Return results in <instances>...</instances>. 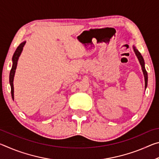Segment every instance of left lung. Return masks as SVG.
Instances as JSON below:
<instances>
[{"mask_svg":"<svg viewBox=\"0 0 159 159\" xmlns=\"http://www.w3.org/2000/svg\"><path fill=\"white\" fill-rule=\"evenodd\" d=\"M134 48V52H135V55H137V57H138V60L139 61V63L141 64V66H142V71H143V74H144V80H145V88H147V72L146 71V69H145V67H144V59L142 57V55L140 54V52H139V51L136 49L135 48L133 47Z\"/></svg>","mask_w":159,"mask_h":159,"instance_id":"obj_1","label":"left lung"}]
</instances>
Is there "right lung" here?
<instances>
[{
    "instance_id": "1",
    "label": "right lung",
    "mask_w": 159,
    "mask_h": 159,
    "mask_svg": "<svg viewBox=\"0 0 159 159\" xmlns=\"http://www.w3.org/2000/svg\"><path fill=\"white\" fill-rule=\"evenodd\" d=\"M26 42H23L21 43L20 44V45L17 47V49H16L15 52L13 55L12 57V69L10 70V87H11V94H12V99L14 98V88H13V79H14V76H15V69L17 68V61L19 57L21 55V51L23 50V47L24 45H25Z\"/></svg>"
}]
</instances>
